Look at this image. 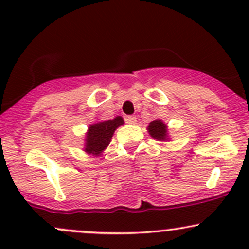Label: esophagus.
I'll list each match as a JSON object with an SVG mask.
<instances>
[{
    "mask_svg": "<svg viewBox=\"0 0 249 249\" xmlns=\"http://www.w3.org/2000/svg\"><path fill=\"white\" fill-rule=\"evenodd\" d=\"M136 122H137V117L136 116L126 117V123H128V124H136Z\"/></svg>",
    "mask_w": 249,
    "mask_h": 249,
    "instance_id": "1",
    "label": "esophagus"
}]
</instances>
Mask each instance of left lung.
<instances>
[{
  "label": "left lung",
  "instance_id": "left-lung-1",
  "mask_svg": "<svg viewBox=\"0 0 249 249\" xmlns=\"http://www.w3.org/2000/svg\"><path fill=\"white\" fill-rule=\"evenodd\" d=\"M147 131L150 136L157 141H170L168 138V128L167 125L165 124L161 119H156L148 124Z\"/></svg>",
  "mask_w": 249,
  "mask_h": 249
}]
</instances>
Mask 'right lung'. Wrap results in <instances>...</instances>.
<instances>
[{"instance_id": "obj_1", "label": "right lung", "mask_w": 249, "mask_h": 249, "mask_svg": "<svg viewBox=\"0 0 249 249\" xmlns=\"http://www.w3.org/2000/svg\"><path fill=\"white\" fill-rule=\"evenodd\" d=\"M123 124H124V119L118 116L113 119L96 122L89 125L88 132L85 133L83 150L88 154H92L96 157L102 156L103 151L110 144L115 131Z\"/></svg>"}]
</instances>
